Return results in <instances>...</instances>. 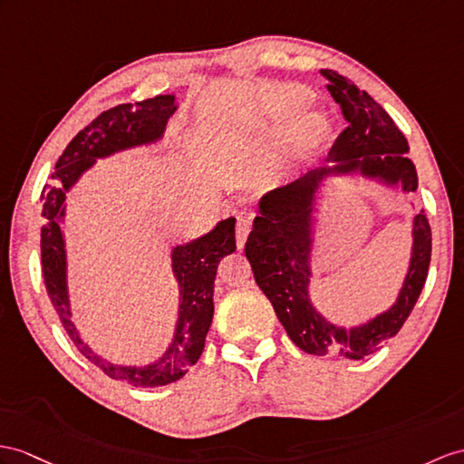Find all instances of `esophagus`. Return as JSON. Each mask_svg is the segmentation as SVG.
I'll return each mask as SVG.
<instances>
[{
    "instance_id": "esophagus-1",
    "label": "esophagus",
    "mask_w": 464,
    "mask_h": 464,
    "mask_svg": "<svg viewBox=\"0 0 464 464\" xmlns=\"http://www.w3.org/2000/svg\"><path fill=\"white\" fill-rule=\"evenodd\" d=\"M252 230V217H238V222H236V242H238V247L242 250L247 236H250Z\"/></svg>"
}]
</instances>
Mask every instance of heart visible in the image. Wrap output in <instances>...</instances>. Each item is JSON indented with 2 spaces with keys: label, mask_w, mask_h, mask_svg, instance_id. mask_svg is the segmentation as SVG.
Instances as JSON below:
<instances>
[{
  "label": "heart",
  "mask_w": 464,
  "mask_h": 464,
  "mask_svg": "<svg viewBox=\"0 0 464 464\" xmlns=\"http://www.w3.org/2000/svg\"><path fill=\"white\" fill-rule=\"evenodd\" d=\"M311 104H313V96L307 92V90L293 88L281 94L276 108V116L279 120L287 121V120L297 118L301 111L307 110ZM331 140H333V123L324 116H311L301 123V128L297 131V150L301 153L319 151L323 147L329 145Z\"/></svg>",
  "instance_id": "heart-1"
}]
</instances>
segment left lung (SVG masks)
<instances>
[{
	"label": "left lung",
	"mask_w": 464,
	"mask_h": 464,
	"mask_svg": "<svg viewBox=\"0 0 464 464\" xmlns=\"http://www.w3.org/2000/svg\"><path fill=\"white\" fill-rule=\"evenodd\" d=\"M329 92L341 104L348 126L334 140L326 161L304 177L267 193L259 202V217L247 236L246 257L256 284L274 304L279 323L301 350L314 356L360 360L376 353L380 344L400 333L425 285L431 262V226L421 210L413 222V256L405 284L393 307L374 321L353 331L326 323L309 303V254L311 208L314 193L333 173L360 169L366 175H380L405 190L417 188V171L408 155V140L390 114L353 81L324 69Z\"/></svg>",
	"instance_id": "1"
}]
</instances>
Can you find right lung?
I'll return each instance as SVG.
<instances>
[{"label":"right lung","mask_w":464,"mask_h":464,"mask_svg":"<svg viewBox=\"0 0 464 464\" xmlns=\"http://www.w3.org/2000/svg\"><path fill=\"white\" fill-rule=\"evenodd\" d=\"M175 111L173 96H155L135 104H120L102 111L98 118L78 131L59 157L51 175L53 183L43 187V228H41V271L47 295L59 314L64 333L72 344L98 366L106 376L126 382L135 388H157L183 378L205 348L210 329L214 303L212 287L217 279L220 259L236 250L234 224L236 218L218 222L217 228L202 238L173 250V271L180 285L179 323L173 344L165 356L145 368H121L108 364L96 356L76 333L71 323L69 297H66L64 276V242L59 217L64 212V198L74 180L94 163L96 157H106L131 145L150 143L161 138L165 123Z\"/></svg>","instance_id":"right-lung-1"}]
</instances>
